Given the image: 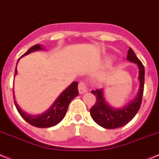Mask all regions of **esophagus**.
Segmentation results:
<instances>
[{
  "label": "esophagus",
  "instance_id": "esophagus-1",
  "mask_svg": "<svg viewBox=\"0 0 159 159\" xmlns=\"http://www.w3.org/2000/svg\"><path fill=\"white\" fill-rule=\"evenodd\" d=\"M79 88V92H80V93H84L85 92L88 91V84L85 81L81 80L80 82L79 83L78 85Z\"/></svg>",
  "mask_w": 159,
  "mask_h": 159
}]
</instances>
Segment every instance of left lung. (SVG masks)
<instances>
[{
  "label": "left lung",
  "mask_w": 159,
  "mask_h": 159,
  "mask_svg": "<svg viewBox=\"0 0 159 159\" xmlns=\"http://www.w3.org/2000/svg\"><path fill=\"white\" fill-rule=\"evenodd\" d=\"M127 59L137 64L139 67L140 89L137 97L134 100L123 109L115 110L109 106L106 102L102 89H97L91 92L96 97L95 104L90 109L92 118L98 125L106 129H115L128 124L138 112L142 102L145 84V68L132 48H129L128 50Z\"/></svg>",
  "instance_id": "8db88e82"
}]
</instances>
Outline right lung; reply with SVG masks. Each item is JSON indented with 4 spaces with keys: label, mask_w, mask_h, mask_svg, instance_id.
<instances>
[{
    "label": "right lung",
    "mask_w": 159,
    "mask_h": 159,
    "mask_svg": "<svg viewBox=\"0 0 159 159\" xmlns=\"http://www.w3.org/2000/svg\"><path fill=\"white\" fill-rule=\"evenodd\" d=\"M41 48H42L40 47V44L34 45V46L31 47L24 54L22 55V57H23L25 55H27L28 53L33 52V51L39 50V49H41ZM14 74H17V69H15ZM78 95V82H73L61 95L59 96V98L53 103V106H51L46 112L43 113L42 115H35V116L27 115L26 113L23 112L17 105L16 101H14V105L16 106L17 111H18L19 115L28 124L34 126V127H36V128H50V127L57 125V124H59L62 120V119L65 116L66 113L67 111L70 102H71L73 98H75Z\"/></svg>",
    "instance_id": "obj_1"
}]
</instances>
